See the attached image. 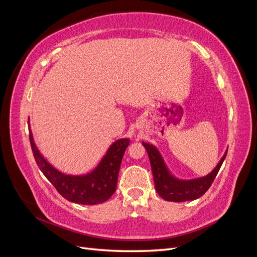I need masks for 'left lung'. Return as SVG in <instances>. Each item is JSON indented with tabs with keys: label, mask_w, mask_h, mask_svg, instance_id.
<instances>
[{
	"label": "left lung",
	"mask_w": 257,
	"mask_h": 257,
	"mask_svg": "<svg viewBox=\"0 0 257 257\" xmlns=\"http://www.w3.org/2000/svg\"><path fill=\"white\" fill-rule=\"evenodd\" d=\"M142 144L149 155L155 190L163 199L175 203L194 200L203 196L212 184L227 153V151H225L217 165L207 176L194 179H180L170 172L157 147L145 142Z\"/></svg>",
	"instance_id": "8db88e82"
}]
</instances>
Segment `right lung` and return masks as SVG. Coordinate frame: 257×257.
<instances>
[{
	"label": "right lung",
	"instance_id": "add662e5",
	"mask_svg": "<svg viewBox=\"0 0 257 257\" xmlns=\"http://www.w3.org/2000/svg\"><path fill=\"white\" fill-rule=\"evenodd\" d=\"M29 132L31 147L38 167L65 199L81 205H97L110 198L116 188L120 165L130 145V138H120L112 143L92 172L69 175L60 172L45 159L34 142L31 128Z\"/></svg>",
	"mask_w": 257,
	"mask_h": 257
}]
</instances>
